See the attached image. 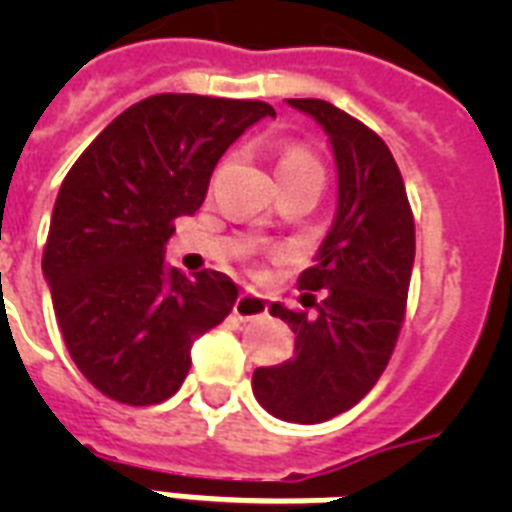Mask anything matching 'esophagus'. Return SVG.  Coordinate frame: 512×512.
Here are the masks:
<instances>
[{"label":"esophagus","mask_w":512,"mask_h":512,"mask_svg":"<svg viewBox=\"0 0 512 512\" xmlns=\"http://www.w3.org/2000/svg\"><path fill=\"white\" fill-rule=\"evenodd\" d=\"M233 313H236L241 321H255L268 313V303H265L260 295H255V292H244V295L236 297Z\"/></svg>","instance_id":"1"}]
</instances>
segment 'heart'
I'll return each mask as SVG.
<instances>
[{
    "mask_svg": "<svg viewBox=\"0 0 512 512\" xmlns=\"http://www.w3.org/2000/svg\"><path fill=\"white\" fill-rule=\"evenodd\" d=\"M289 172H321L319 159L303 146H281L276 156V175Z\"/></svg>",
    "mask_w": 512,
    "mask_h": 512,
    "instance_id": "heart-1",
    "label": "heart"
}]
</instances>
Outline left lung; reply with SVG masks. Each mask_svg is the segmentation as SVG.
<instances>
[{"instance_id": "8db88e82", "label": "left lung", "mask_w": 512, "mask_h": 512, "mask_svg": "<svg viewBox=\"0 0 512 512\" xmlns=\"http://www.w3.org/2000/svg\"><path fill=\"white\" fill-rule=\"evenodd\" d=\"M327 130L337 162V217L316 265L303 271L305 308L273 303L295 332V358L260 366L252 390L265 412L313 425L348 412L385 372L406 316L414 215L385 140L327 100L292 98ZM325 300L315 303V292Z\"/></svg>"}]
</instances>
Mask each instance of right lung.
Here are the masks:
<instances>
[{"mask_svg": "<svg viewBox=\"0 0 512 512\" xmlns=\"http://www.w3.org/2000/svg\"><path fill=\"white\" fill-rule=\"evenodd\" d=\"M276 116L263 100L162 92L119 114L68 170L52 209L42 271L79 372L119 404L175 396L193 340L231 313L225 273L164 263L180 215L207 196L217 159Z\"/></svg>", "mask_w": 512, "mask_h": 512, "instance_id": "right-lung-1", "label": "right lung"}]
</instances>
